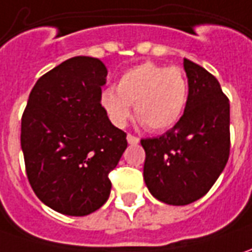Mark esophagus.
I'll use <instances>...</instances> for the list:
<instances>
[{
  "label": "esophagus",
  "mask_w": 252,
  "mask_h": 252,
  "mask_svg": "<svg viewBox=\"0 0 252 252\" xmlns=\"http://www.w3.org/2000/svg\"><path fill=\"white\" fill-rule=\"evenodd\" d=\"M126 140H128V143H129V145H136V143H139V138L133 136V135H131V133H128V135H126Z\"/></svg>",
  "instance_id": "obj_1"
}]
</instances>
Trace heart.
Returning <instances> with one entry per match:
<instances>
[{
  "label": "heart",
  "mask_w": 252,
  "mask_h": 252,
  "mask_svg": "<svg viewBox=\"0 0 252 252\" xmlns=\"http://www.w3.org/2000/svg\"><path fill=\"white\" fill-rule=\"evenodd\" d=\"M188 103V81L178 67L152 62L138 64L120 77L116 90L100 94V106L116 126H124L131 104L142 124L152 131H164L181 120Z\"/></svg>",
  "instance_id": "heart-1"
}]
</instances>
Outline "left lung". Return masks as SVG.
<instances>
[{
    "label": "left lung",
    "instance_id": "obj_1",
    "mask_svg": "<svg viewBox=\"0 0 252 252\" xmlns=\"http://www.w3.org/2000/svg\"><path fill=\"white\" fill-rule=\"evenodd\" d=\"M188 103L169 131L142 139L143 178L152 196L169 205L201 198L226 165L230 149V106L218 80L185 59Z\"/></svg>",
    "mask_w": 252,
    "mask_h": 252
}]
</instances>
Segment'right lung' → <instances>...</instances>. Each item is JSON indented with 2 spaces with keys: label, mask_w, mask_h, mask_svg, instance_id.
I'll return each instance as SVG.
<instances>
[{
  "label": "right lung",
  "mask_w": 252,
  "mask_h": 252,
  "mask_svg": "<svg viewBox=\"0 0 252 252\" xmlns=\"http://www.w3.org/2000/svg\"><path fill=\"white\" fill-rule=\"evenodd\" d=\"M107 68L76 56L38 78L22 117L20 145L37 197L55 211L84 217L110 196L109 172L126 149V133L100 106Z\"/></svg>",
  "instance_id": "add662e5"
}]
</instances>
